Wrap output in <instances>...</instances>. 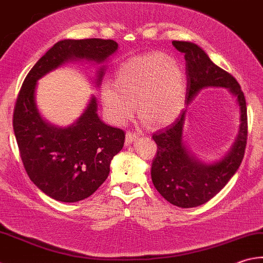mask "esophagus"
Instances as JSON below:
<instances>
[{"label": "esophagus", "mask_w": 263, "mask_h": 263, "mask_svg": "<svg viewBox=\"0 0 263 263\" xmlns=\"http://www.w3.org/2000/svg\"><path fill=\"white\" fill-rule=\"evenodd\" d=\"M141 134L140 133H136V132H127L126 133V144H130L132 142H134L136 140V138H138V136H140Z\"/></svg>", "instance_id": "1"}]
</instances>
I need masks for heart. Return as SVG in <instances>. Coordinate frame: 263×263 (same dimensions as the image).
Here are the masks:
<instances>
[{
    "label": "heart",
    "instance_id": "b5f03b06",
    "mask_svg": "<svg viewBox=\"0 0 263 263\" xmlns=\"http://www.w3.org/2000/svg\"><path fill=\"white\" fill-rule=\"evenodd\" d=\"M186 96V76L181 64L155 51L121 63L116 80L102 83L101 98L108 119L123 125L138 111L153 126H167L180 117Z\"/></svg>",
    "mask_w": 263,
    "mask_h": 263
}]
</instances>
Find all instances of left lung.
Here are the masks:
<instances>
[{
    "mask_svg": "<svg viewBox=\"0 0 263 263\" xmlns=\"http://www.w3.org/2000/svg\"><path fill=\"white\" fill-rule=\"evenodd\" d=\"M184 53L186 73L185 104L207 87L227 88L239 106V130L234 145L221 160L205 163L192 155L183 141L185 112L182 111L174 123L153 134L158 150L153 159L151 177L158 192L171 204L190 209L205 204L217 195L238 170L244 158L247 141V111L244 92L230 73L213 63L197 44L173 41Z\"/></svg>",
    "mask_w": 263,
    "mask_h": 263,
    "instance_id": "1",
    "label": "left lung"
}]
</instances>
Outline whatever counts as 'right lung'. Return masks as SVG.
Returning <instances> with one entry per match:
<instances>
[{"instance_id": "right-lung-1", "label": "right lung", "mask_w": 263, "mask_h": 263, "mask_svg": "<svg viewBox=\"0 0 263 263\" xmlns=\"http://www.w3.org/2000/svg\"><path fill=\"white\" fill-rule=\"evenodd\" d=\"M117 50L118 43L113 40H63L53 44L25 78L13 112L14 136L27 175L52 199L76 202L91 196L107 178L111 160L125 143V132L101 120L95 96L71 126L51 125L37 110V80L70 61L100 64ZM104 72L105 66L97 71V86Z\"/></svg>"}]
</instances>
